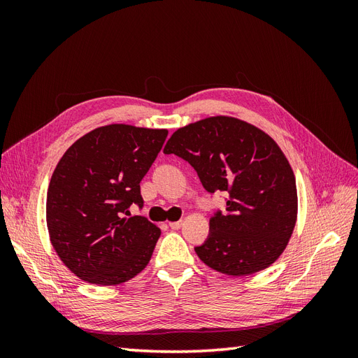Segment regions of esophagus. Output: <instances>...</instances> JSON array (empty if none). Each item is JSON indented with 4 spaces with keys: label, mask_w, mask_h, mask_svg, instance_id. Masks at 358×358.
Wrapping results in <instances>:
<instances>
[{
    "label": "esophagus",
    "mask_w": 358,
    "mask_h": 358,
    "mask_svg": "<svg viewBox=\"0 0 358 358\" xmlns=\"http://www.w3.org/2000/svg\"><path fill=\"white\" fill-rule=\"evenodd\" d=\"M169 227L171 230H179L182 227V221H175V222H169Z\"/></svg>",
    "instance_id": "34e87169"
}]
</instances>
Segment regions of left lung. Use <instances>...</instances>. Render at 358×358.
I'll return each mask as SVG.
<instances>
[{
	"label": "left lung",
	"mask_w": 358,
	"mask_h": 358,
	"mask_svg": "<svg viewBox=\"0 0 358 358\" xmlns=\"http://www.w3.org/2000/svg\"><path fill=\"white\" fill-rule=\"evenodd\" d=\"M196 169L209 192L227 191V212L209 222L196 252L229 276L272 266L285 251L297 221L294 171L275 140L233 116H210L176 129L164 148Z\"/></svg>",
	"instance_id": "8db88e82"
}]
</instances>
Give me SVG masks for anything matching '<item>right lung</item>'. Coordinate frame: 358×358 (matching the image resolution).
I'll return each instance as SVG.
<instances>
[{
    "instance_id": "add662e5",
    "label": "right lung",
    "mask_w": 358,
    "mask_h": 358,
    "mask_svg": "<svg viewBox=\"0 0 358 358\" xmlns=\"http://www.w3.org/2000/svg\"><path fill=\"white\" fill-rule=\"evenodd\" d=\"M169 131L110 124L86 133L66 150L49 182L50 243L70 272L94 285H119L152 257L161 230L143 216L140 182Z\"/></svg>"
}]
</instances>
